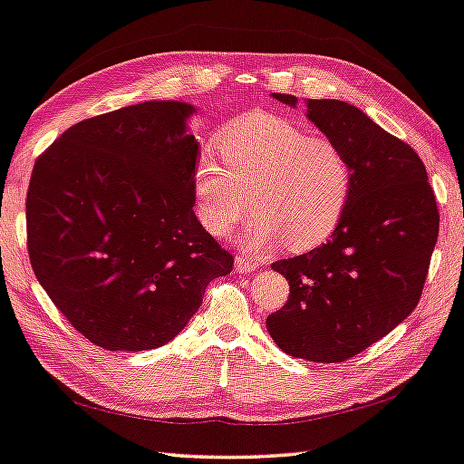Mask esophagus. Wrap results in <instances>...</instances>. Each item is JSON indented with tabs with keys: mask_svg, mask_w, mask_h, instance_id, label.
<instances>
[{
	"mask_svg": "<svg viewBox=\"0 0 464 464\" xmlns=\"http://www.w3.org/2000/svg\"><path fill=\"white\" fill-rule=\"evenodd\" d=\"M257 267H259V263L249 259V257L239 256L237 259H235V271H239V274H251V271H256Z\"/></svg>",
	"mask_w": 464,
	"mask_h": 464,
	"instance_id": "obj_1",
	"label": "esophagus"
}]
</instances>
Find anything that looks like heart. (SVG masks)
Wrapping results in <instances>:
<instances>
[{"mask_svg": "<svg viewBox=\"0 0 464 464\" xmlns=\"http://www.w3.org/2000/svg\"><path fill=\"white\" fill-rule=\"evenodd\" d=\"M223 165L201 154L193 169L195 211L205 229L223 237L256 207L241 231L245 249L285 241L307 251L328 241L348 211L353 169L338 142L284 116L249 112L217 139Z\"/></svg>", "mask_w": 464, "mask_h": 464, "instance_id": "obj_1", "label": "heart"}]
</instances>
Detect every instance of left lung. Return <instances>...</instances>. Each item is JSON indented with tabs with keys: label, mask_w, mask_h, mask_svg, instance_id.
Listing matches in <instances>:
<instances>
[{
	"label": "left lung",
	"mask_w": 464,
	"mask_h": 464,
	"mask_svg": "<svg viewBox=\"0 0 464 464\" xmlns=\"http://www.w3.org/2000/svg\"><path fill=\"white\" fill-rule=\"evenodd\" d=\"M287 106L292 94H274ZM307 118L346 150L353 190L328 243L274 267L289 299L267 332L294 358L334 364L384 338L419 305L439 237V208L419 154L360 108L307 100Z\"/></svg>",
	"instance_id": "8db88e82"
}]
</instances>
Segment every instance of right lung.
<instances>
[{"mask_svg": "<svg viewBox=\"0 0 464 464\" xmlns=\"http://www.w3.org/2000/svg\"><path fill=\"white\" fill-rule=\"evenodd\" d=\"M195 106L152 100L86 118L35 160L27 253L40 285L96 346H165L231 274L193 211Z\"/></svg>", "mask_w": 464, "mask_h": 464, "instance_id": "obj_1", "label": "right lung"}]
</instances>
